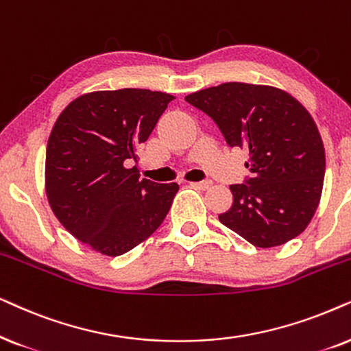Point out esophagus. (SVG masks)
<instances>
[{"mask_svg": "<svg viewBox=\"0 0 351 351\" xmlns=\"http://www.w3.org/2000/svg\"><path fill=\"white\" fill-rule=\"evenodd\" d=\"M191 186H194V188L197 189H208L210 186H212V181L210 180H205V181H195V183H191Z\"/></svg>", "mask_w": 351, "mask_h": 351, "instance_id": "esophagus-1", "label": "esophagus"}]
</instances>
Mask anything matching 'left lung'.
I'll return each instance as SVG.
<instances>
[{"label": "left lung", "mask_w": 351, "mask_h": 351, "mask_svg": "<svg viewBox=\"0 0 351 351\" xmlns=\"http://www.w3.org/2000/svg\"><path fill=\"white\" fill-rule=\"evenodd\" d=\"M186 102L217 123L228 146L249 152L250 175L231 186L234 200L219 221L261 249L302 234L326 171L321 134L305 107L278 88L237 82L193 93Z\"/></svg>", "instance_id": "1"}]
</instances>
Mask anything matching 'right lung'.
<instances>
[{
  "label": "right lung",
  "mask_w": 351,
  "mask_h": 351,
  "mask_svg": "<svg viewBox=\"0 0 351 351\" xmlns=\"http://www.w3.org/2000/svg\"><path fill=\"white\" fill-rule=\"evenodd\" d=\"M171 95L138 88L83 95L56 120L46 147V195L56 218L78 241L119 256L165 219L176 183L139 178L136 151Z\"/></svg>",
  "instance_id": "add662e5"
}]
</instances>
